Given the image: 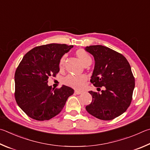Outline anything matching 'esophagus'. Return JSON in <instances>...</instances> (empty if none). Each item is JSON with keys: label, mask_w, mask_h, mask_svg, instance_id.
<instances>
[{"label": "esophagus", "mask_w": 150, "mask_h": 150, "mask_svg": "<svg viewBox=\"0 0 150 150\" xmlns=\"http://www.w3.org/2000/svg\"><path fill=\"white\" fill-rule=\"evenodd\" d=\"M75 93L76 94H81V93H82V92L78 91H75Z\"/></svg>", "instance_id": "esophagus-1"}]
</instances>
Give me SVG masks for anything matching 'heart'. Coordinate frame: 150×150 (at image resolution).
Masks as SVG:
<instances>
[{
  "mask_svg": "<svg viewBox=\"0 0 150 150\" xmlns=\"http://www.w3.org/2000/svg\"><path fill=\"white\" fill-rule=\"evenodd\" d=\"M76 55L77 56L79 59H80L82 64L85 66L88 64H91L92 58L91 56L83 50V49H79L76 51ZM66 59V55H64L59 60V66L61 69L64 67L65 62ZM86 81V77L84 75H69L66 77L64 80V83L66 85L72 87L75 89H81L83 86L84 83Z\"/></svg>",
  "mask_w": 150,
  "mask_h": 150,
  "instance_id": "obj_1",
  "label": "heart"
}]
</instances>
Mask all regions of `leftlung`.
<instances>
[{"label":"left lung","instance_id":"obj_1","mask_svg":"<svg viewBox=\"0 0 150 150\" xmlns=\"http://www.w3.org/2000/svg\"><path fill=\"white\" fill-rule=\"evenodd\" d=\"M85 50L95 60L91 83L98 88H104L100 93L89 91L92 101L86 110L101 120H112L125 112L131 103L135 86L131 67L123 55L104 46H90Z\"/></svg>","mask_w":150,"mask_h":150}]
</instances>
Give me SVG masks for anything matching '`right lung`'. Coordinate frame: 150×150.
Here are the masks:
<instances>
[{
    "instance_id": "1",
    "label": "right lung",
    "mask_w": 150,
    "mask_h": 150,
    "mask_svg": "<svg viewBox=\"0 0 150 150\" xmlns=\"http://www.w3.org/2000/svg\"><path fill=\"white\" fill-rule=\"evenodd\" d=\"M73 46L52 44L39 46L23 56L15 72V99L27 115L37 121L49 120L64 108L74 90L63 85L52 88L50 77L59 71V60Z\"/></svg>"
}]
</instances>
